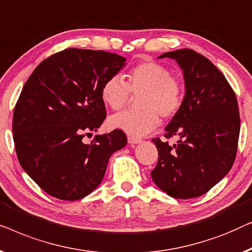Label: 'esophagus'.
<instances>
[{
  "instance_id": "1",
  "label": "esophagus",
  "mask_w": 252,
  "mask_h": 252,
  "mask_svg": "<svg viewBox=\"0 0 252 252\" xmlns=\"http://www.w3.org/2000/svg\"><path fill=\"white\" fill-rule=\"evenodd\" d=\"M141 141L140 138H136L133 136H127V143L131 144V145H134V144H139Z\"/></svg>"
}]
</instances>
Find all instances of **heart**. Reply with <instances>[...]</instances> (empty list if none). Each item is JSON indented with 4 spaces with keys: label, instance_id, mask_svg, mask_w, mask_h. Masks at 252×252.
Wrapping results in <instances>:
<instances>
[{
    "label": "heart",
    "instance_id": "1",
    "mask_svg": "<svg viewBox=\"0 0 252 252\" xmlns=\"http://www.w3.org/2000/svg\"><path fill=\"white\" fill-rule=\"evenodd\" d=\"M126 79L120 75L108 77L102 84L101 98L114 111L129 102L132 94H140L138 105L141 109H126L109 118V126L133 137L150 133L163 119H171L182 108L185 95L183 81L162 63L144 62L127 70Z\"/></svg>",
    "mask_w": 252,
    "mask_h": 252
}]
</instances>
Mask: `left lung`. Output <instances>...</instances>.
<instances>
[{"mask_svg":"<svg viewBox=\"0 0 252 252\" xmlns=\"http://www.w3.org/2000/svg\"><path fill=\"white\" fill-rule=\"evenodd\" d=\"M182 67L185 97L180 111L165 127L168 141L154 138L158 161L152 179L176 198L203 195L224 178L235 161L240 134L235 92L208 58L190 49L165 52Z\"/></svg>","mask_w":252,"mask_h":252,"instance_id":"obj_1","label":"left lung"}]
</instances>
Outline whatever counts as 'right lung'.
Segmentation results:
<instances>
[{
    "label": "right lung",
    "mask_w": 252,
    "mask_h": 252,
    "mask_svg": "<svg viewBox=\"0 0 252 252\" xmlns=\"http://www.w3.org/2000/svg\"><path fill=\"white\" fill-rule=\"evenodd\" d=\"M125 63L112 52L69 48L44 59L25 83L13 112L16 153L49 195L87 196L101 183L111 155L126 145L119 129L82 141L106 119L102 84Z\"/></svg>",
    "instance_id": "1"
}]
</instances>
